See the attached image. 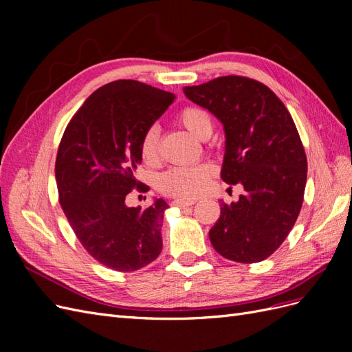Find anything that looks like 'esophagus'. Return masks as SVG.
Wrapping results in <instances>:
<instances>
[{"label":"esophagus","mask_w":352,"mask_h":352,"mask_svg":"<svg viewBox=\"0 0 352 352\" xmlns=\"http://www.w3.org/2000/svg\"><path fill=\"white\" fill-rule=\"evenodd\" d=\"M194 204H195V201H188V199H173L172 201V206L180 207V208H186V207H190Z\"/></svg>","instance_id":"esophagus-1"}]
</instances>
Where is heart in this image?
<instances>
[{
	"label": "heart",
	"instance_id": "heart-1",
	"mask_svg": "<svg viewBox=\"0 0 352 352\" xmlns=\"http://www.w3.org/2000/svg\"><path fill=\"white\" fill-rule=\"evenodd\" d=\"M177 122L198 140H208L212 133V119L210 113L199 105H188L177 113ZM140 154L144 163L155 166L160 162V131L155 124L150 126L142 135ZM211 164L172 167L160 175L157 188L162 194L180 199H190L204 190L207 180L212 175Z\"/></svg>",
	"mask_w": 352,
	"mask_h": 352
}]
</instances>
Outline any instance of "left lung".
Masks as SVG:
<instances>
[{"instance_id": "obj_1", "label": "left lung", "mask_w": 352, "mask_h": 352, "mask_svg": "<svg viewBox=\"0 0 352 352\" xmlns=\"http://www.w3.org/2000/svg\"><path fill=\"white\" fill-rule=\"evenodd\" d=\"M184 92L223 123L221 179L245 190L238 202H221L211 245L232 261H263L289 235L304 201L307 155L292 117L269 87L245 76L216 78Z\"/></svg>"}]
</instances>
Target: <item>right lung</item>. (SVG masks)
<instances>
[{
	"label": "right lung",
	"instance_id": "1",
	"mask_svg": "<svg viewBox=\"0 0 352 352\" xmlns=\"http://www.w3.org/2000/svg\"><path fill=\"white\" fill-rule=\"evenodd\" d=\"M175 94L138 80H114L95 91L74 113L58 145V201L87 252L117 272L154 261L163 248L164 199L127 207V194L148 186L135 177L148 127L175 101Z\"/></svg>",
	"mask_w": 352,
	"mask_h": 352
}]
</instances>
